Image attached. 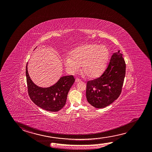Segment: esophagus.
Returning <instances> with one entry per match:
<instances>
[{"instance_id": "obj_1", "label": "esophagus", "mask_w": 152, "mask_h": 152, "mask_svg": "<svg viewBox=\"0 0 152 152\" xmlns=\"http://www.w3.org/2000/svg\"><path fill=\"white\" fill-rule=\"evenodd\" d=\"M75 81H76V82H80V79H79V78H76V80H75Z\"/></svg>"}]
</instances>
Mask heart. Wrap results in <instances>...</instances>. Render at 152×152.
<instances>
[{"label":"heart","instance_id":"obj_1","mask_svg":"<svg viewBox=\"0 0 152 152\" xmlns=\"http://www.w3.org/2000/svg\"><path fill=\"white\" fill-rule=\"evenodd\" d=\"M109 55V50L105 45L87 43L72 50L70 53V58H66L64 62L70 72H76L82 66L85 75L95 78L104 72Z\"/></svg>","mask_w":152,"mask_h":152}]
</instances>
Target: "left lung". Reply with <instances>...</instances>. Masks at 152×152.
<instances>
[{"instance_id":"left-lung-1","label":"left lung","mask_w":152,"mask_h":152,"mask_svg":"<svg viewBox=\"0 0 152 152\" xmlns=\"http://www.w3.org/2000/svg\"><path fill=\"white\" fill-rule=\"evenodd\" d=\"M125 74L126 63L119 50L112 55L102 75L87 82L86 96L88 102L98 109L111 104L121 93Z\"/></svg>"}]
</instances>
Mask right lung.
<instances>
[{
  "label": "right lung",
  "instance_id": "right-lung-1",
  "mask_svg": "<svg viewBox=\"0 0 152 152\" xmlns=\"http://www.w3.org/2000/svg\"><path fill=\"white\" fill-rule=\"evenodd\" d=\"M26 67L28 93L33 102L41 109L50 112H57L64 107L68 93L75 82L72 75L60 78L55 85L47 88L39 87L31 80Z\"/></svg>",
  "mask_w": 152,
  "mask_h": 152
}]
</instances>
